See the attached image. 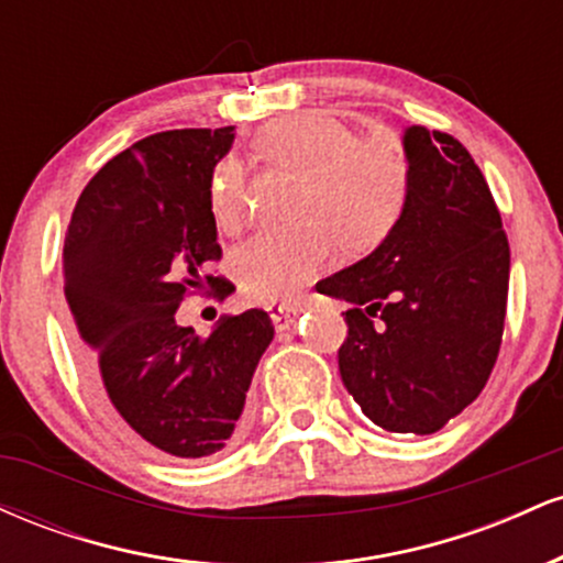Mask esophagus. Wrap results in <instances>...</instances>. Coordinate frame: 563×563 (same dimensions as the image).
I'll return each instance as SVG.
<instances>
[{"label": "esophagus", "instance_id": "34e87169", "mask_svg": "<svg viewBox=\"0 0 563 563\" xmlns=\"http://www.w3.org/2000/svg\"><path fill=\"white\" fill-rule=\"evenodd\" d=\"M301 312L303 309L296 307V303H277V307H269V318H273L277 331H288Z\"/></svg>", "mask_w": 563, "mask_h": 563}]
</instances>
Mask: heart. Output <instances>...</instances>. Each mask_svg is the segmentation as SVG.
<instances>
[{
    "instance_id": "obj_1",
    "label": "heart",
    "mask_w": 563,
    "mask_h": 563,
    "mask_svg": "<svg viewBox=\"0 0 563 563\" xmlns=\"http://www.w3.org/2000/svg\"><path fill=\"white\" fill-rule=\"evenodd\" d=\"M256 147L275 166L307 177L294 232H262L235 254L243 294L256 303L290 301L335 260V238L349 251L378 243L405 206L410 166L389 134L354 137L325 111L283 115L260 132ZM211 211L222 230L245 222V179L238 161H222L211 179Z\"/></svg>"
}]
</instances>
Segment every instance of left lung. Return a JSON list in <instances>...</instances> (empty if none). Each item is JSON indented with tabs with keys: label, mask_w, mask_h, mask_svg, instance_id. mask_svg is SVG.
Wrapping results in <instances>:
<instances>
[{
	"label": "left lung",
	"mask_w": 563,
	"mask_h": 563,
	"mask_svg": "<svg viewBox=\"0 0 563 563\" xmlns=\"http://www.w3.org/2000/svg\"><path fill=\"white\" fill-rule=\"evenodd\" d=\"M405 206L365 260L318 283L349 303L339 371L380 429L434 434L497 360L510 251L487 179L444 132L407 126Z\"/></svg>",
	"instance_id": "8db88e82"
}]
</instances>
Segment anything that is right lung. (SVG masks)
Masks as SVG:
<instances>
[{"instance_id": "right-lung-1", "label": "right lung", "mask_w": 563, "mask_h": 563, "mask_svg": "<svg viewBox=\"0 0 563 563\" xmlns=\"http://www.w3.org/2000/svg\"><path fill=\"white\" fill-rule=\"evenodd\" d=\"M235 126L172 129L134 142L84 187L66 245L63 290L89 391L142 444L196 461L241 434L245 391L275 328L267 312L224 314L206 339L177 325L187 290L228 280L217 262L214 166Z\"/></svg>"}]
</instances>
